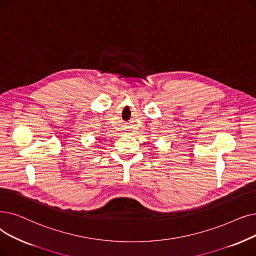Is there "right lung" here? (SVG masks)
I'll return each instance as SVG.
<instances>
[{
  "label": "right lung",
  "instance_id": "1",
  "mask_svg": "<svg viewBox=\"0 0 256 256\" xmlns=\"http://www.w3.org/2000/svg\"><path fill=\"white\" fill-rule=\"evenodd\" d=\"M100 141H102V140H100Z\"/></svg>",
  "mask_w": 256,
  "mask_h": 256
}]
</instances>
